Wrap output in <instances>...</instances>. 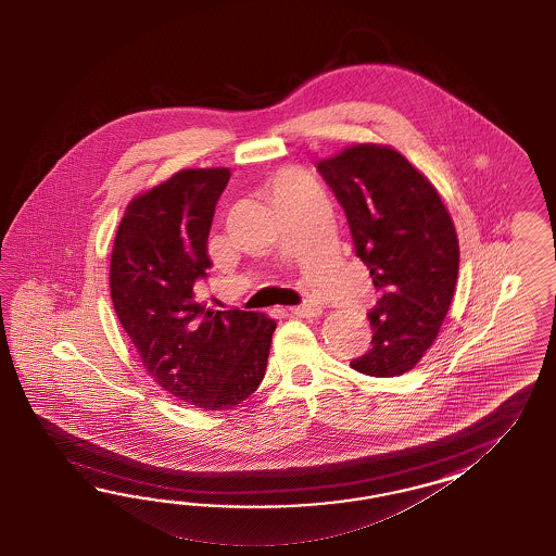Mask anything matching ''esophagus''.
Instances as JSON below:
<instances>
[{
  "label": "esophagus",
  "mask_w": 556,
  "mask_h": 556,
  "mask_svg": "<svg viewBox=\"0 0 556 556\" xmlns=\"http://www.w3.org/2000/svg\"><path fill=\"white\" fill-rule=\"evenodd\" d=\"M289 314H293L298 318H318L321 314V305L316 302L303 303V305L289 307Z\"/></svg>",
  "instance_id": "esophagus-1"
}]
</instances>
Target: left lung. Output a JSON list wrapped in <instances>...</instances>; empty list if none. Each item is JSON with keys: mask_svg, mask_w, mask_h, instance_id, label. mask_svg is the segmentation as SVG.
<instances>
[{"mask_svg": "<svg viewBox=\"0 0 556 556\" xmlns=\"http://www.w3.org/2000/svg\"><path fill=\"white\" fill-rule=\"evenodd\" d=\"M353 235L354 253L381 293L369 314V351L351 367L400 377L434 344L458 277L455 222L437 187L389 144L358 142L321 159Z\"/></svg>", "mask_w": 556, "mask_h": 556, "instance_id": "8db88e82", "label": "left lung"}]
</instances>
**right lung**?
<instances>
[{"label": "right lung", "instance_id": "obj_1", "mask_svg": "<svg viewBox=\"0 0 556 556\" xmlns=\"http://www.w3.org/2000/svg\"><path fill=\"white\" fill-rule=\"evenodd\" d=\"M226 167L181 168L135 195L119 219L110 293L142 367L173 397L205 412L232 409L261 386L277 321L214 312L195 300L210 269L207 236Z\"/></svg>", "mask_w": 556, "mask_h": 556}]
</instances>
